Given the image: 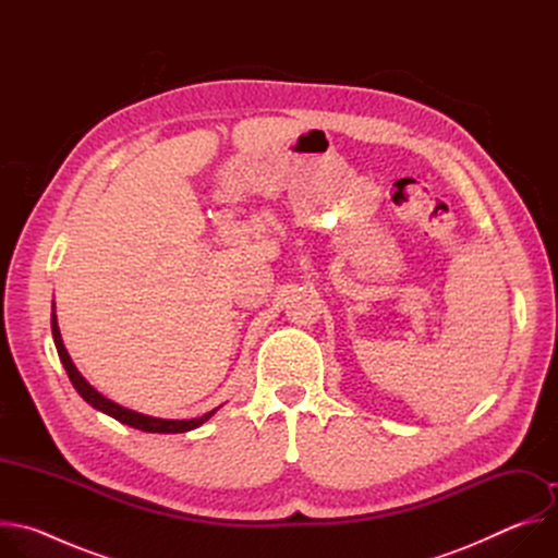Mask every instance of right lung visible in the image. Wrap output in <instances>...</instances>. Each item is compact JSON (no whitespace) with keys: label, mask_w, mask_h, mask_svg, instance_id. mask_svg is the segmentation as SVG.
Here are the masks:
<instances>
[{"label":"right lung","mask_w":558,"mask_h":558,"mask_svg":"<svg viewBox=\"0 0 558 558\" xmlns=\"http://www.w3.org/2000/svg\"><path fill=\"white\" fill-rule=\"evenodd\" d=\"M50 327H52V340H54L59 360H61V364H63V368H65V373H68V377H70V381H72V386L76 388V392L82 395L84 400H86L93 409H97V411L110 415L112 420H117V422H121V424H125V426H132V428L143 430V433H166V435H168V433H187V430H194V428H198L201 424H205V422L220 409V407H216L214 411L205 413L203 417H194V420H161V417H151V415H143V413L123 409V407L114 404L112 400H108V397H104L95 386H90V381H88L82 373L76 371L74 362L70 360V355H68V351H65V347H63L61 333H59L54 302H52Z\"/></svg>","instance_id":"add662e5"}]
</instances>
